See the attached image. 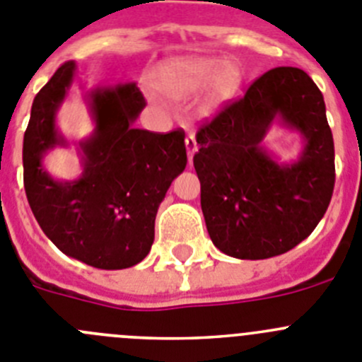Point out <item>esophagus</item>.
Segmentation results:
<instances>
[{
	"label": "esophagus",
	"mask_w": 362,
	"mask_h": 362,
	"mask_svg": "<svg viewBox=\"0 0 362 362\" xmlns=\"http://www.w3.org/2000/svg\"><path fill=\"white\" fill-rule=\"evenodd\" d=\"M185 145H187V154H188V163H192V159H194V154L197 152V141H195V134L194 132H188L187 138H185Z\"/></svg>",
	"instance_id": "obj_1"
}]
</instances>
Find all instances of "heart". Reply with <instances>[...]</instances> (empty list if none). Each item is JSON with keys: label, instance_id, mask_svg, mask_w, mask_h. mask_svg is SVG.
<instances>
[{"label": "heart", "instance_id": "1", "mask_svg": "<svg viewBox=\"0 0 362 362\" xmlns=\"http://www.w3.org/2000/svg\"><path fill=\"white\" fill-rule=\"evenodd\" d=\"M242 71L235 62H221L215 57H183L159 69L156 89L170 100H185L204 87L206 111L230 102L240 89Z\"/></svg>", "mask_w": 362, "mask_h": 362}]
</instances>
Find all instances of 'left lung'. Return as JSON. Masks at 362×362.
Listing matches in <instances>:
<instances>
[{
	"label": "left lung",
	"mask_w": 362,
	"mask_h": 362,
	"mask_svg": "<svg viewBox=\"0 0 362 362\" xmlns=\"http://www.w3.org/2000/svg\"><path fill=\"white\" fill-rule=\"evenodd\" d=\"M278 115L304 136L298 162L281 165L259 144ZM194 167L215 247L242 260L287 253L323 218L336 183L325 100L300 68L269 69L246 95L199 127Z\"/></svg>",
	"instance_id": "1"
}]
</instances>
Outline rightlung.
I'll return each mask as SVG.
<instances>
[{
    "mask_svg": "<svg viewBox=\"0 0 362 362\" xmlns=\"http://www.w3.org/2000/svg\"><path fill=\"white\" fill-rule=\"evenodd\" d=\"M68 61L35 95L23 140V181L28 204L46 237L64 255L98 269H125L144 260L168 187L187 167L185 131L136 129L147 105L134 82L91 89V138L81 141L84 172L55 181L42 156L68 141L55 116L75 77Z\"/></svg>",
    "mask_w": 362,
    "mask_h": 362,
    "instance_id": "1",
    "label": "right lung"
}]
</instances>
